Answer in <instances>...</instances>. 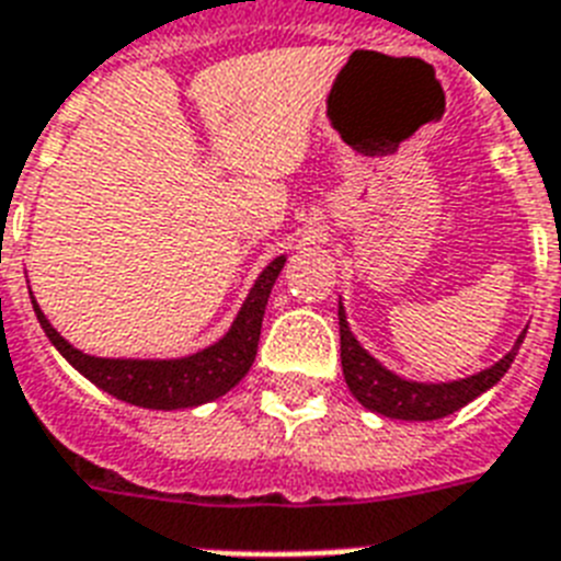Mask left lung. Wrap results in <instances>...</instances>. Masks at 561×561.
I'll return each mask as SVG.
<instances>
[{"instance_id":"obj_1","label":"left lung","mask_w":561,"mask_h":561,"mask_svg":"<svg viewBox=\"0 0 561 561\" xmlns=\"http://www.w3.org/2000/svg\"><path fill=\"white\" fill-rule=\"evenodd\" d=\"M336 313H340V359H343L345 383L363 407L391 417V421H438V417H446V414L472 403L478 394L493 389L507 375L510 363L516 359L518 345L525 343L527 334L522 331L516 345L499 363L478 375L449 380V383H421V380H407V377L389 371L380 359L371 357L357 343V336L352 334L348 320H345L343 302Z\"/></svg>"}]
</instances>
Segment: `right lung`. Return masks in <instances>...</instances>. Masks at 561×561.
<instances>
[{
	"label": "right lung",
	"mask_w": 561,
	"mask_h": 561,
	"mask_svg": "<svg viewBox=\"0 0 561 561\" xmlns=\"http://www.w3.org/2000/svg\"><path fill=\"white\" fill-rule=\"evenodd\" d=\"M285 267V256H276L265 271L253 282L248 299L236 313L233 325L218 343L207 345L202 352L190 357L175 359H123V357H91L80 348L59 336L57 328L48 322L39 305L34 302V313L45 336L51 340L71 366L83 377H89L98 389L108 391L112 398L144 409H193L221 398L248 375L253 359H256L259 334H262V317H265L267 296L273 290V282Z\"/></svg>",
	"instance_id": "add662e5"
}]
</instances>
